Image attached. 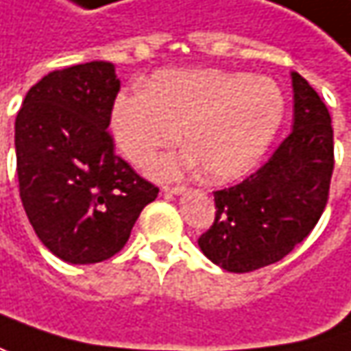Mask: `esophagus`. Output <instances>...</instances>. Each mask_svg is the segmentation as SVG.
I'll return each mask as SVG.
<instances>
[{"label":"esophagus","mask_w":351,"mask_h":351,"mask_svg":"<svg viewBox=\"0 0 351 351\" xmlns=\"http://www.w3.org/2000/svg\"><path fill=\"white\" fill-rule=\"evenodd\" d=\"M162 193H167V195H184L186 193V186H165L162 189Z\"/></svg>","instance_id":"1"}]
</instances>
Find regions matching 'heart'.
<instances>
[{"label":"heart","mask_w":351,"mask_h":351,"mask_svg":"<svg viewBox=\"0 0 351 351\" xmlns=\"http://www.w3.org/2000/svg\"><path fill=\"white\" fill-rule=\"evenodd\" d=\"M284 117V95L268 77L218 69L162 71L149 91L121 93L113 103L117 149L136 167L149 165L182 131L186 149L160 156L158 178H175L202 165L213 182L250 173L270 147Z\"/></svg>","instance_id":"heart-1"}]
</instances>
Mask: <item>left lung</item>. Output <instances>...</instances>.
Returning a JSON list of instances; mask_svg holds the SVG:
<instances>
[{"label":"left lung","instance_id":"1","mask_svg":"<svg viewBox=\"0 0 351 351\" xmlns=\"http://www.w3.org/2000/svg\"><path fill=\"white\" fill-rule=\"evenodd\" d=\"M292 89V133L254 175L215 193V224L198 238L202 254L228 272H252L282 260L326 208L334 171L332 119L296 71Z\"/></svg>","mask_w":351,"mask_h":351}]
</instances>
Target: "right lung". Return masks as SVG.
<instances>
[{
  "label": "right lung",
  "mask_w": 351,
  "mask_h": 351,
  "mask_svg": "<svg viewBox=\"0 0 351 351\" xmlns=\"http://www.w3.org/2000/svg\"><path fill=\"white\" fill-rule=\"evenodd\" d=\"M119 89L109 61L65 67L33 85L15 119L25 215L39 240L69 264L114 256L158 195L114 155L107 127Z\"/></svg>",
  "instance_id": "1"
}]
</instances>
